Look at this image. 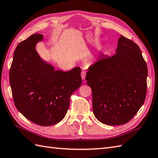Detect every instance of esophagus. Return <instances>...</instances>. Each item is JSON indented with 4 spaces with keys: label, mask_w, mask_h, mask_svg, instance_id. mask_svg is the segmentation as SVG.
I'll use <instances>...</instances> for the list:
<instances>
[{
    "label": "esophagus",
    "mask_w": 158,
    "mask_h": 158,
    "mask_svg": "<svg viewBox=\"0 0 158 158\" xmlns=\"http://www.w3.org/2000/svg\"><path fill=\"white\" fill-rule=\"evenodd\" d=\"M85 76H86V71H83L81 72V79H82V80H85Z\"/></svg>",
    "instance_id": "1"
}]
</instances>
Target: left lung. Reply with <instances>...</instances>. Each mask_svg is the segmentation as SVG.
<instances>
[{
	"mask_svg": "<svg viewBox=\"0 0 158 158\" xmlns=\"http://www.w3.org/2000/svg\"><path fill=\"white\" fill-rule=\"evenodd\" d=\"M147 76V64L140 48L121 35L115 54L102 56L87 73L97 119L108 125L131 120L144 103Z\"/></svg>",
	"mask_w": 158,
	"mask_h": 158,
	"instance_id": "8db88e82",
	"label": "left lung"
}]
</instances>
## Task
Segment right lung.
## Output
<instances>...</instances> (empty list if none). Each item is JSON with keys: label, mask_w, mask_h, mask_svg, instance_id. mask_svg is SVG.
Segmentation results:
<instances>
[{"label": "right lung", "mask_w": 158, "mask_h": 158, "mask_svg": "<svg viewBox=\"0 0 158 158\" xmlns=\"http://www.w3.org/2000/svg\"><path fill=\"white\" fill-rule=\"evenodd\" d=\"M43 35L33 34L16 47L9 81L16 107L27 119L41 126L60 122L73 93L82 83L80 67L56 71L36 51Z\"/></svg>", "instance_id": "obj_1"}]
</instances>
